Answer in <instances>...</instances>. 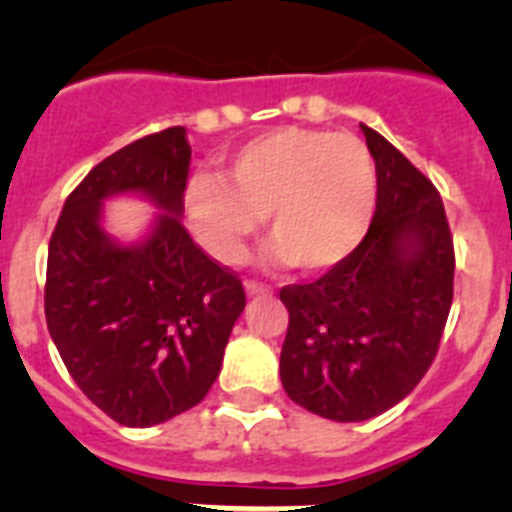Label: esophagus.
<instances>
[{
    "mask_svg": "<svg viewBox=\"0 0 512 512\" xmlns=\"http://www.w3.org/2000/svg\"><path fill=\"white\" fill-rule=\"evenodd\" d=\"M243 287H246V295H248V297L264 295V292H269V289H266L264 284H259V282H246V284H243Z\"/></svg>",
    "mask_w": 512,
    "mask_h": 512,
    "instance_id": "1",
    "label": "esophagus"
}]
</instances>
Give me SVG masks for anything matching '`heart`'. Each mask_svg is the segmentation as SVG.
<instances>
[{
    "label": "heart",
    "instance_id": "b5f03b06",
    "mask_svg": "<svg viewBox=\"0 0 512 512\" xmlns=\"http://www.w3.org/2000/svg\"><path fill=\"white\" fill-rule=\"evenodd\" d=\"M217 171L192 176L184 220L212 259L233 266L269 215V259L325 271L364 241L377 207L369 148L346 133L277 128L246 140Z\"/></svg>",
    "mask_w": 512,
    "mask_h": 512
}]
</instances>
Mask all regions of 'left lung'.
Listing matches in <instances>:
<instances>
[{
  "mask_svg": "<svg viewBox=\"0 0 512 512\" xmlns=\"http://www.w3.org/2000/svg\"><path fill=\"white\" fill-rule=\"evenodd\" d=\"M377 169L372 225L318 282L279 292L289 328L279 377L320 418L390 410L433 364L454 300V241L441 194L390 140L361 125Z\"/></svg>",
  "mask_w": 512,
  "mask_h": 512,
  "instance_id": "obj_1",
  "label": "left lung"
}]
</instances>
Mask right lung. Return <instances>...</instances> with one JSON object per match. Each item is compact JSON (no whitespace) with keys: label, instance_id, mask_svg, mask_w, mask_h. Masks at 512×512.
I'll return each instance as SVG.
<instances>
[{"label":"right lung","instance_id":"1","mask_svg":"<svg viewBox=\"0 0 512 512\" xmlns=\"http://www.w3.org/2000/svg\"><path fill=\"white\" fill-rule=\"evenodd\" d=\"M187 130L146 135L107 156L69 194L48 246L45 323L79 390L128 428H151L205 400L220 374L241 279L182 225ZM138 193L159 210L138 244L103 230V202Z\"/></svg>","mask_w":512,"mask_h":512}]
</instances>
